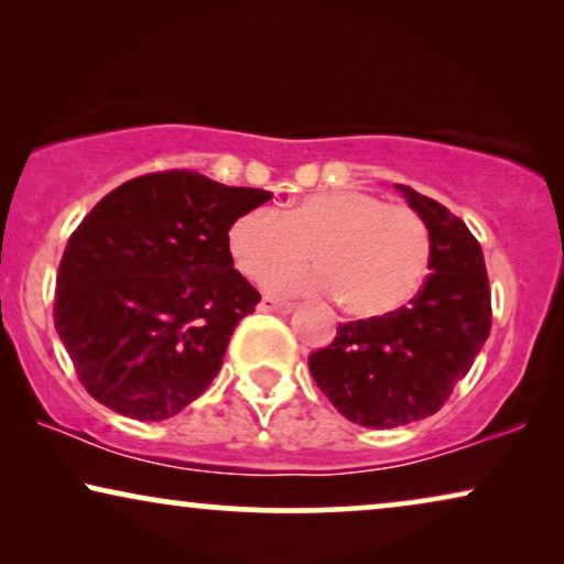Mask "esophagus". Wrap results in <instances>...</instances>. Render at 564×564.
<instances>
[{
	"label": "esophagus",
	"mask_w": 564,
	"mask_h": 564,
	"mask_svg": "<svg viewBox=\"0 0 564 564\" xmlns=\"http://www.w3.org/2000/svg\"><path fill=\"white\" fill-rule=\"evenodd\" d=\"M259 311H264V313H292V311H295V303H288V300H276V297H261Z\"/></svg>",
	"instance_id": "obj_1"
}]
</instances>
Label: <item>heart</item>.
<instances>
[{"instance_id": "1", "label": "heart", "mask_w": 564, "mask_h": 564, "mask_svg": "<svg viewBox=\"0 0 564 564\" xmlns=\"http://www.w3.org/2000/svg\"><path fill=\"white\" fill-rule=\"evenodd\" d=\"M431 249V228L415 207L365 189L311 192L282 213L253 207L228 228L230 259L257 282L313 250L318 268H283L269 288L330 292L354 318H382L403 307L429 272Z\"/></svg>"}]
</instances>
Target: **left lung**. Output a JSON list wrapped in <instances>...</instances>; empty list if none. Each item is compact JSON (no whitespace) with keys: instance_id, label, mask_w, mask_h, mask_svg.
Masks as SVG:
<instances>
[{"instance_id":"left-lung-1","label":"left lung","mask_w":564,"mask_h":564,"mask_svg":"<svg viewBox=\"0 0 564 564\" xmlns=\"http://www.w3.org/2000/svg\"><path fill=\"white\" fill-rule=\"evenodd\" d=\"M431 228V274L411 305L382 318L338 323L326 349L307 357L336 411L367 429L429 419L469 372L492 326L482 249L442 203L398 184Z\"/></svg>"}]
</instances>
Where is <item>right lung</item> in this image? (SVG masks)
Returning <instances> with one entry per match:
<instances>
[{
  "label": "right lung",
  "instance_id": "right-lung-1",
  "mask_svg": "<svg viewBox=\"0 0 564 564\" xmlns=\"http://www.w3.org/2000/svg\"><path fill=\"white\" fill-rule=\"evenodd\" d=\"M267 199L272 192L172 169L91 207L61 259L53 323L97 403L164 421L203 395L261 300L234 269L228 228Z\"/></svg>",
  "mask_w": 564,
  "mask_h": 564
}]
</instances>
